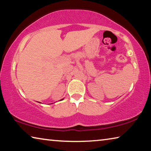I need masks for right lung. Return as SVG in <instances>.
<instances>
[{"mask_svg": "<svg viewBox=\"0 0 151 151\" xmlns=\"http://www.w3.org/2000/svg\"><path fill=\"white\" fill-rule=\"evenodd\" d=\"M62 100H63V99H61V100H60V101H62Z\"/></svg>", "mask_w": 151, "mask_h": 151, "instance_id": "1", "label": "right lung"}]
</instances>
